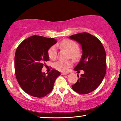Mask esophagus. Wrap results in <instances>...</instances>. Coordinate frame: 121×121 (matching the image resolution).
Wrapping results in <instances>:
<instances>
[{
  "label": "esophagus",
  "instance_id": "1",
  "mask_svg": "<svg viewBox=\"0 0 121 121\" xmlns=\"http://www.w3.org/2000/svg\"><path fill=\"white\" fill-rule=\"evenodd\" d=\"M61 75H67V73H61Z\"/></svg>",
  "mask_w": 121,
  "mask_h": 121
}]
</instances>
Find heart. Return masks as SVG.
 Here are the masks:
<instances>
[{
  "label": "heart",
  "mask_w": 121,
  "mask_h": 121,
  "mask_svg": "<svg viewBox=\"0 0 121 121\" xmlns=\"http://www.w3.org/2000/svg\"><path fill=\"white\" fill-rule=\"evenodd\" d=\"M57 46L60 48H65L69 52L70 57L73 60H77L80 57V53L77 50L78 45L77 43L70 39H65L60 43L57 44ZM48 55L51 59H55L57 56V48L55 46H53L48 51ZM71 65L70 61L59 60L54 64L55 68L60 71H66L68 68Z\"/></svg>",
  "instance_id": "obj_1"
}]
</instances>
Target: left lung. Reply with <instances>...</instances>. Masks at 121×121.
<instances>
[{"instance_id":"left-lung-1","label":"left lung","mask_w":121,"mask_h":121,"mask_svg":"<svg viewBox=\"0 0 121 121\" xmlns=\"http://www.w3.org/2000/svg\"><path fill=\"white\" fill-rule=\"evenodd\" d=\"M69 38L79 43L82 49L80 61L74 70L85 71L80 77L77 75V82L71 86L76 92L87 94L100 86L105 76L107 61L104 48L97 38L88 33L76 34Z\"/></svg>"}]
</instances>
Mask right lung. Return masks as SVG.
Masks as SVG:
<instances>
[{"label": "right lung", "mask_w": 121, "mask_h": 121, "mask_svg": "<svg viewBox=\"0 0 121 121\" xmlns=\"http://www.w3.org/2000/svg\"><path fill=\"white\" fill-rule=\"evenodd\" d=\"M56 43L54 38L33 35L17 48L14 56L16 78L21 88L29 95L45 97L52 91L56 79L60 75L55 69L48 75L41 71L45 61L50 60L48 50Z\"/></svg>", "instance_id": "obj_1"}]
</instances>
